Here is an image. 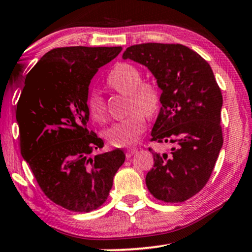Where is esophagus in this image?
Instances as JSON below:
<instances>
[{
	"instance_id": "obj_1",
	"label": "esophagus",
	"mask_w": 252,
	"mask_h": 252,
	"mask_svg": "<svg viewBox=\"0 0 252 252\" xmlns=\"http://www.w3.org/2000/svg\"><path fill=\"white\" fill-rule=\"evenodd\" d=\"M136 148H129L128 150H126V158H130V156H131L132 154H134V153L136 152Z\"/></svg>"
}]
</instances>
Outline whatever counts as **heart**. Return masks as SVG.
<instances>
[{
  "instance_id": "1",
  "label": "heart",
  "mask_w": 252,
  "mask_h": 252,
  "mask_svg": "<svg viewBox=\"0 0 252 252\" xmlns=\"http://www.w3.org/2000/svg\"><path fill=\"white\" fill-rule=\"evenodd\" d=\"M108 83L123 94H128V111L131 112L105 131V137L114 146L131 144L146 129V116L158 111L161 105V90L155 82H142V73L131 63H122L108 74ZM88 108L92 118L104 122L106 118L103 98L98 91H91Z\"/></svg>"
}]
</instances>
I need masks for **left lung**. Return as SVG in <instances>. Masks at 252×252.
<instances>
[{
  "instance_id": "obj_1",
  "label": "left lung",
  "mask_w": 252,
  "mask_h": 252,
  "mask_svg": "<svg viewBox=\"0 0 252 252\" xmlns=\"http://www.w3.org/2000/svg\"><path fill=\"white\" fill-rule=\"evenodd\" d=\"M123 59L147 66L162 90L152 138L173 144L170 152L153 153L147 173L149 192L164 202H182L204 189L222 146V96L209 63L180 43L130 46Z\"/></svg>"
}]
</instances>
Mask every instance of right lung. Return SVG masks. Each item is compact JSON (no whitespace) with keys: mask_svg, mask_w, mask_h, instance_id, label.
I'll list each match as a JSON object with an SVG mask.
<instances>
[{"mask_svg":"<svg viewBox=\"0 0 252 252\" xmlns=\"http://www.w3.org/2000/svg\"><path fill=\"white\" fill-rule=\"evenodd\" d=\"M122 47L53 48L28 72L16 105L20 149L43 194L73 212L108 199L122 149L91 156L104 142L89 131V85Z\"/></svg>","mask_w":252,"mask_h":252,"instance_id":"right-lung-1","label":"right lung"}]
</instances>
